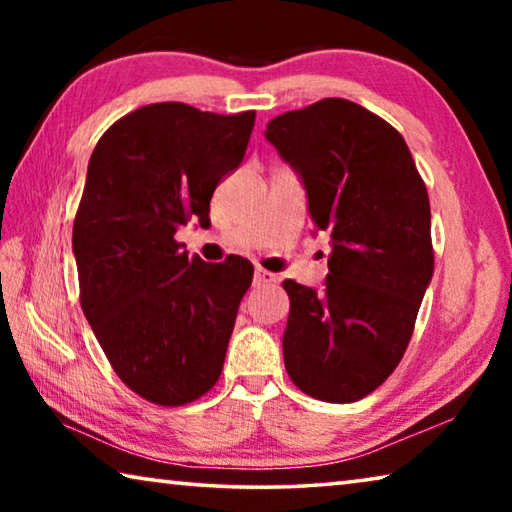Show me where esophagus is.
<instances>
[{
  "label": "esophagus",
  "mask_w": 512,
  "mask_h": 512,
  "mask_svg": "<svg viewBox=\"0 0 512 512\" xmlns=\"http://www.w3.org/2000/svg\"><path fill=\"white\" fill-rule=\"evenodd\" d=\"M273 282H277V275L264 271V268H255V273H253L255 287H266V284H273Z\"/></svg>",
  "instance_id": "esophagus-1"
}]
</instances>
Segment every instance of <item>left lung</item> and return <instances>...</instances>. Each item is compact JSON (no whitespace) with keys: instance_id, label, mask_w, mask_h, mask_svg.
Instances as JSON below:
<instances>
[{"instance_id":"obj_1","label":"left lung","mask_w":512,"mask_h":512,"mask_svg":"<svg viewBox=\"0 0 512 512\" xmlns=\"http://www.w3.org/2000/svg\"><path fill=\"white\" fill-rule=\"evenodd\" d=\"M266 140L329 232L325 289L284 280V368L302 393L357 402L397 368L433 275L431 212L404 137L348 99L268 121Z\"/></svg>"}]
</instances>
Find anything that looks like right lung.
<instances>
[{
    "label": "right lung",
    "instance_id": "add662e5",
    "mask_svg": "<svg viewBox=\"0 0 512 512\" xmlns=\"http://www.w3.org/2000/svg\"><path fill=\"white\" fill-rule=\"evenodd\" d=\"M255 112L167 101L115 121L92 151L74 219L81 307L119 379L160 406L216 384L253 264H205L173 235L210 225L216 185L239 169Z\"/></svg>",
    "mask_w": 512,
    "mask_h": 512
}]
</instances>
